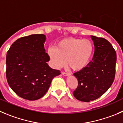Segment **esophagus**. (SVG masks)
I'll list each match as a JSON object with an SVG mask.
<instances>
[{
  "instance_id": "34e87169",
  "label": "esophagus",
  "mask_w": 123,
  "mask_h": 123,
  "mask_svg": "<svg viewBox=\"0 0 123 123\" xmlns=\"http://www.w3.org/2000/svg\"><path fill=\"white\" fill-rule=\"evenodd\" d=\"M62 75H64V76H69V75H70V73H66V72H62Z\"/></svg>"
}]
</instances>
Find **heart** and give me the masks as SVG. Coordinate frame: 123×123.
I'll list each match as a JSON object with an SVG mask.
<instances>
[{
	"label": "heart",
	"mask_w": 123,
	"mask_h": 123,
	"mask_svg": "<svg viewBox=\"0 0 123 123\" xmlns=\"http://www.w3.org/2000/svg\"><path fill=\"white\" fill-rule=\"evenodd\" d=\"M93 43L89 39L69 37L61 40L55 48H50L49 55L54 67H63L67 64L74 71L86 68L93 53Z\"/></svg>",
	"instance_id": "obj_1"
}]
</instances>
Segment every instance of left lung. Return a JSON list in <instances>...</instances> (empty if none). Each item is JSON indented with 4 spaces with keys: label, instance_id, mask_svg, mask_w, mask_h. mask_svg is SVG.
Masks as SVG:
<instances>
[{
    "label": "left lung",
    "instance_id": "obj_1",
    "mask_svg": "<svg viewBox=\"0 0 123 123\" xmlns=\"http://www.w3.org/2000/svg\"><path fill=\"white\" fill-rule=\"evenodd\" d=\"M95 45L92 61L86 68L76 72L78 85L73 95L79 101L89 102L99 98L115 79L117 54L112 44L103 37L91 36Z\"/></svg>",
    "mask_w": 123,
    "mask_h": 123
}]
</instances>
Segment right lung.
Masks as SVG:
<instances>
[{
	"instance_id": "add662e5",
	"label": "right lung",
	"mask_w": 123,
	"mask_h": 123,
	"mask_svg": "<svg viewBox=\"0 0 123 123\" xmlns=\"http://www.w3.org/2000/svg\"><path fill=\"white\" fill-rule=\"evenodd\" d=\"M44 34H31L15 41L6 54V76L11 89L25 99L42 98L53 78L61 74L49 67Z\"/></svg>"
}]
</instances>
